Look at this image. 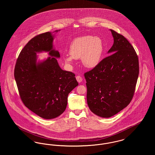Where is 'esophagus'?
<instances>
[{
    "label": "esophagus",
    "mask_w": 155,
    "mask_h": 155,
    "mask_svg": "<svg viewBox=\"0 0 155 155\" xmlns=\"http://www.w3.org/2000/svg\"><path fill=\"white\" fill-rule=\"evenodd\" d=\"M76 80H77V81H78V82L80 83L82 81V78L80 75H77L76 77Z\"/></svg>",
    "instance_id": "obj_1"
}]
</instances>
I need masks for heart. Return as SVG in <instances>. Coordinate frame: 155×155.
I'll use <instances>...</instances> for the list:
<instances>
[{
  "instance_id": "heart-1",
  "label": "heart",
  "mask_w": 155,
  "mask_h": 155,
  "mask_svg": "<svg viewBox=\"0 0 155 155\" xmlns=\"http://www.w3.org/2000/svg\"><path fill=\"white\" fill-rule=\"evenodd\" d=\"M103 52L104 44L101 38L85 35L74 39L70 46V55H64L63 59L71 64L73 59L80 58L84 66L94 68L100 63Z\"/></svg>"
}]
</instances>
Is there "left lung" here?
<instances>
[{
	"instance_id": "left-lung-1",
	"label": "left lung",
	"mask_w": 155,
	"mask_h": 155,
	"mask_svg": "<svg viewBox=\"0 0 155 155\" xmlns=\"http://www.w3.org/2000/svg\"><path fill=\"white\" fill-rule=\"evenodd\" d=\"M114 43L103 59L84 74L87 103L92 112L109 118L126 107L133 99L139 75L138 58L123 35L110 30Z\"/></svg>"
}]
</instances>
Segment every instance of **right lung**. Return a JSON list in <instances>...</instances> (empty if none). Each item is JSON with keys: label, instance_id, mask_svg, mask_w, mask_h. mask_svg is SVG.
I'll return each mask as SVG.
<instances>
[{"label": "right lung", "instance_id": "1", "mask_svg": "<svg viewBox=\"0 0 155 155\" xmlns=\"http://www.w3.org/2000/svg\"><path fill=\"white\" fill-rule=\"evenodd\" d=\"M53 39L50 32L32 38L20 52L14 73L22 102L45 119L56 118L64 111L68 94L78 85L73 73L59 66L56 58L60 56L53 49ZM42 51L51 56L37 63L36 53Z\"/></svg>", "mask_w": 155, "mask_h": 155}]
</instances>
